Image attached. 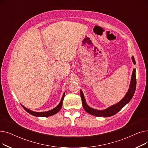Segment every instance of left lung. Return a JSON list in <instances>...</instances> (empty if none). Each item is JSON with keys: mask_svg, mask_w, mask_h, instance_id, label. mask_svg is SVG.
<instances>
[{"mask_svg": "<svg viewBox=\"0 0 148 148\" xmlns=\"http://www.w3.org/2000/svg\"><path fill=\"white\" fill-rule=\"evenodd\" d=\"M132 60H133L134 64H135L136 61L134 56H132ZM136 89V69H134L133 74H132L130 86L128 90V92L127 93L125 96L124 97L123 99L118 103H117L115 105H113L110 107H108L103 110H98L94 109V108L89 107L87 105L86 101H85L84 97L82 92V90H80V96L82 101L83 107L84 108V109L85 110V111L92 115L98 116V117H110V116H113L115 114L117 113L118 112H119L124 106L130 102V101L131 99L132 98H133L134 94Z\"/></svg>", "mask_w": 148, "mask_h": 148, "instance_id": "8db88e82", "label": "left lung"}]
</instances>
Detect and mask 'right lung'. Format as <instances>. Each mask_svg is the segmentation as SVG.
<instances>
[{"label":"right lung","mask_w":148,"mask_h":148,"mask_svg":"<svg viewBox=\"0 0 148 148\" xmlns=\"http://www.w3.org/2000/svg\"><path fill=\"white\" fill-rule=\"evenodd\" d=\"M64 96H65V93H64L63 96H62V99L60 100V102L58 104V106H56L54 108H53V109H52L51 110H49V111H47V112H35L31 111V110L27 109V108H26L25 107H24L23 105H21V106L23 107V108H24V109L27 112H28L30 114H32V115L35 116H38V117H47V116H52L53 114H55L58 112H59V110L61 109L62 106V103H63Z\"/></svg>","instance_id":"obj_1"}]
</instances>
